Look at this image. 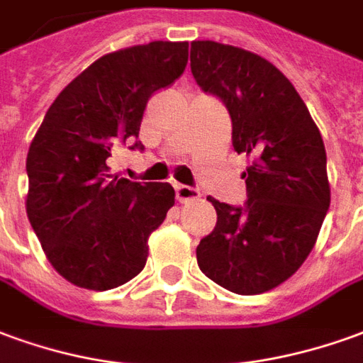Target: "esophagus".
Wrapping results in <instances>:
<instances>
[{
	"label": "esophagus",
	"mask_w": 363,
	"mask_h": 363,
	"mask_svg": "<svg viewBox=\"0 0 363 363\" xmlns=\"http://www.w3.org/2000/svg\"><path fill=\"white\" fill-rule=\"evenodd\" d=\"M174 194H177V200L179 202H192V200H199V190L192 189V186H186V184H177L174 186Z\"/></svg>",
	"instance_id": "obj_1"
}]
</instances>
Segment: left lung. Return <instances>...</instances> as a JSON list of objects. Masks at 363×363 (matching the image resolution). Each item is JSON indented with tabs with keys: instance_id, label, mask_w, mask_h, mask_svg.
<instances>
[{
	"instance_id": "1",
	"label": "left lung",
	"mask_w": 363,
	"mask_h": 363,
	"mask_svg": "<svg viewBox=\"0 0 363 363\" xmlns=\"http://www.w3.org/2000/svg\"><path fill=\"white\" fill-rule=\"evenodd\" d=\"M190 70L232 120V145L252 157L242 206L208 196L216 228L196 247L200 271L238 295H259L295 273L330 206L326 151L295 86L250 50L190 43Z\"/></svg>"
}]
</instances>
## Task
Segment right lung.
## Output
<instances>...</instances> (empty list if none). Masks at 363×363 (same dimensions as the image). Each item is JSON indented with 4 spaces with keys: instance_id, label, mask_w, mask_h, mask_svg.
<instances>
[{
    "instance_id": "right-lung-1",
    "label": "right lung",
    "mask_w": 363,
    "mask_h": 363,
    "mask_svg": "<svg viewBox=\"0 0 363 363\" xmlns=\"http://www.w3.org/2000/svg\"><path fill=\"white\" fill-rule=\"evenodd\" d=\"M189 43L153 40L98 58L58 94L27 153V216L50 265L72 285L108 291L145 267L147 240L174 204L169 182L110 174L138 141L147 100L173 84Z\"/></svg>"
}]
</instances>
